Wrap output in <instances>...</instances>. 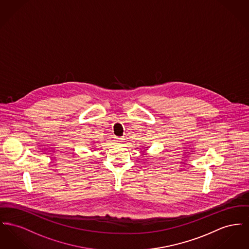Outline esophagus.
Wrapping results in <instances>:
<instances>
[{
    "label": "esophagus",
    "instance_id": "obj_1",
    "mask_svg": "<svg viewBox=\"0 0 249 249\" xmlns=\"http://www.w3.org/2000/svg\"><path fill=\"white\" fill-rule=\"evenodd\" d=\"M123 140H124V138H123V137H116V138H115V141H116V142H123Z\"/></svg>",
    "mask_w": 249,
    "mask_h": 249
}]
</instances>
